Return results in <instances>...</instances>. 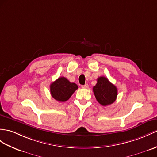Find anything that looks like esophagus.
I'll return each mask as SVG.
<instances>
[{
  "mask_svg": "<svg viewBox=\"0 0 157 157\" xmlns=\"http://www.w3.org/2000/svg\"><path fill=\"white\" fill-rule=\"evenodd\" d=\"M82 89H88V88H89V85H88V84H85V85L82 86Z\"/></svg>",
  "mask_w": 157,
  "mask_h": 157,
  "instance_id": "obj_1",
  "label": "esophagus"
}]
</instances>
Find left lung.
<instances>
[{
	"instance_id": "8db88e82",
	"label": "left lung",
	"mask_w": 157,
	"mask_h": 157,
	"mask_svg": "<svg viewBox=\"0 0 157 157\" xmlns=\"http://www.w3.org/2000/svg\"><path fill=\"white\" fill-rule=\"evenodd\" d=\"M93 92L97 101L102 106L113 104L116 101L118 93L117 87L105 76L97 78V83L93 86Z\"/></svg>"
}]
</instances>
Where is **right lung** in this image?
<instances>
[{
    "label": "right lung",
    "mask_w": 157,
    "mask_h": 157,
    "mask_svg": "<svg viewBox=\"0 0 157 157\" xmlns=\"http://www.w3.org/2000/svg\"><path fill=\"white\" fill-rule=\"evenodd\" d=\"M78 88L75 83L71 82L65 77H59L50 85L51 96L59 102L68 100Z\"/></svg>",
    "instance_id": "add662e5"
}]
</instances>
